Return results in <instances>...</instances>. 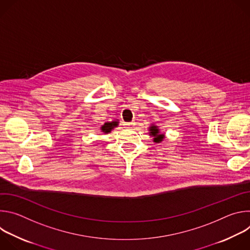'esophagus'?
Returning a JSON list of instances; mask_svg holds the SVG:
<instances>
[{
	"mask_svg": "<svg viewBox=\"0 0 250 250\" xmlns=\"http://www.w3.org/2000/svg\"><path fill=\"white\" fill-rule=\"evenodd\" d=\"M134 123L133 122H130V123H124V125H125V127H126V128H132L133 126H134Z\"/></svg>",
	"mask_w": 250,
	"mask_h": 250,
	"instance_id": "obj_1",
	"label": "esophagus"
}]
</instances>
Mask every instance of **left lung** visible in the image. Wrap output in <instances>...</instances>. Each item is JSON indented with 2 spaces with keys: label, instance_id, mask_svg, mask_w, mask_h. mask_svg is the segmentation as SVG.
<instances>
[{
  "label": "left lung",
  "instance_id": "left-lung-1",
  "mask_svg": "<svg viewBox=\"0 0 250 250\" xmlns=\"http://www.w3.org/2000/svg\"><path fill=\"white\" fill-rule=\"evenodd\" d=\"M148 131H149V135L153 138V142H156V144H160V142L165 138V134L161 133L159 127L155 125H150V126L148 127Z\"/></svg>",
  "mask_w": 250,
  "mask_h": 250
}]
</instances>
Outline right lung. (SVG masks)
I'll list each match as a JSON object with an SVG mask.
<instances>
[{"label":"right lung","mask_w":250,"mask_h":250,"mask_svg":"<svg viewBox=\"0 0 250 250\" xmlns=\"http://www.w3.org/2000/svg\"><path fill=\"white\" fill-rule=\"evenodd\" d=\"M119 123L120 122L118 120H115L112 122H106L101 126V131L104 133H110L115 127L119 125Z\"/></svg>","instance_id":"obj_1"}]
</instances>
